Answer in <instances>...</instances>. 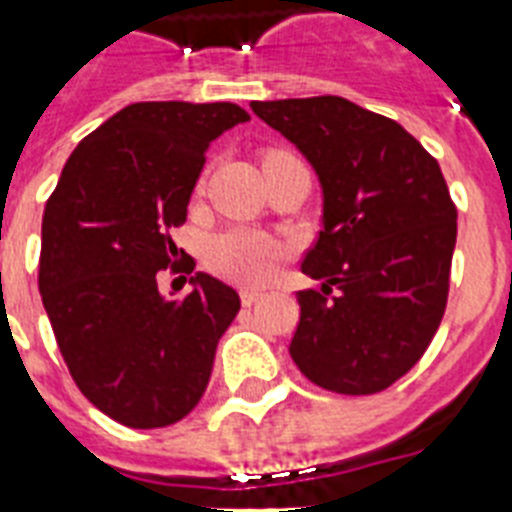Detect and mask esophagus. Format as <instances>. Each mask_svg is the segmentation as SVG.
Listing matches in <instances>:
<instances>
[{
	"label": "esophagus",
	"mask_w": 512,
	"mask_h": 512,
	"mask_svg": "<svg viewBox=\"0 0 512 512\" xmlns=\"http://www.w3.org/2000/svg\"><path fill=\"white\" fill-rule=\"evenodd\" d=\"M263 297V292H257V289H241V305H255L257 300Z\"/></svg>",
	"instance_id": "1"
}]
</instances>
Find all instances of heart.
I'll use <instances>...</instances> for the list:
<instances>
[{
  "label": "heart",
  "mask_w": 512,
  "mask_h": 512,
  "mask_svg": "<svg viewBox=\"0 0 512 512\" xmlns=\"http://www.w3.org/2000/svg\"><path fill=\"white\" fill-rule=\"evenodd\" d=\"M284 154V151H271ZM287 255V244L255 228H228L217 233L207 247V265L220 276L241 287H257L273 273L276 263Z\"/></svg>",
  "instance_id": "1"
}]
</instances>
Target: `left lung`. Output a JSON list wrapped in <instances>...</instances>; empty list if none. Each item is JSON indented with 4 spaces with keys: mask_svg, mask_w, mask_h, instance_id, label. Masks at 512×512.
<instances>
[{
    "mask_svg": "<svg viewBox=\"0 0 512 512\" xmlns=\"http://www.w3.org/2000/svg\"><path fill=\"white\" fill-rule=\"evenodd\" d=\"M324 188V228L303 257L321 292H297L289 353L319 388L372 396L401 380L444 319L457 207L441 167L388 116L337 95L252 103Z\"/></svg>",
    "mask_w": 512,
    "mask_h": 512,
    "instance_id": "1",
    "label": "left lung"
}]
</instances>
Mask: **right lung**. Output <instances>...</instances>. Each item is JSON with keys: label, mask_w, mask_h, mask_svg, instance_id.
Returning a JSON list of instances; mask_svg holds the SVG:
<instances>
[{"label": "right lung", "mask_w": 512, "mask_h": 512, "mask_svg": "<svg viewBox=\"0 0 512 512\" xmlns=\"http://www.w3.org/2000/svg\"><path fill=\"white\" fill-rule=\"evenodd\" d=\"M247 119L236 103H132L74 148L47 199L44 311L76 388L127 428H167L199 404L241 308L207 273L185 300L162 297L156 276L193 271L170 231L185 223L209 143Z\"/></svg>", "instance_id": "1"}]
</instances>
